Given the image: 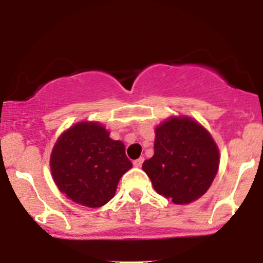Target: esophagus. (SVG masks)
<instances>
[{
  "instance_id": "esophagus-1",
  "label": "esophagus",
  "mask_w": 263,
  "mask_h": 263,
  "mask_svg": "<svg viewBox=\"0 0 263 263\" xmlns=\"http://www.w3.org/2000/svg\"><path fill=\"white\" fill-rule=\"evenodd\" d=\"M143 161H144L143 157H140V158H138V159H135V161H134V165H135L136 168H140L141 165H142V163H143Z\"/></svg>"
}]
</instances>
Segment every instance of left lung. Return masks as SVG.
I'll return each mask as SVG.
<instances>
[{"instance_id": "obj_1", "label": "left lung", "mask_w": 263, "mask_h": 263, "mask_svg": "<svg viewBox=\"0 0 263 263\" xmlns=\"http://www.w3.org/2000/svg\"><path fill=\"white\" fill-rule=\"evenodd\" d=\"M219 168V149L209 132L189 117H172L156 128L155 155L143 162L156 192L174 204L197 200Z\"/></svg>"}]
</instances>
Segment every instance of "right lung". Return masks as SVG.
Instances as JSON below:
<instances>
[{
  "instance_id": "1",
  "label": "right lung",
  "mask_w": 263,
  "mask_h": 263,
  "mask_svg": "<svg viewBox=\"0 0 263 263\" xmlns=\"http://www.w3.org/2000/svg\"><path fill=\"white\" fill-rule=\"evenodd\" d=\"M131 167L122 142L111 140L96 122H80L65 131L50 156V171L60 192L89 208L110 201L120 178Z\"/></svg>"
}]
</instances>
